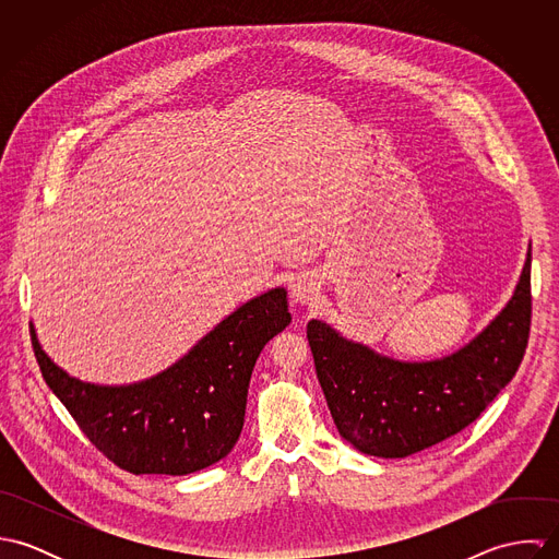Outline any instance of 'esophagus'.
Instances as JSON below:
<instances>
[{
    "label": "esophagus",
    "mask_w": 559,
    "mask_h": 559,
    "mask_svg": "<svg viewBox=\"0 0 559 559\" xmlns=\"http://www.w3.org/2000/svg\"><path fill=\"white\" fill-rule=\"evenodd\" d=\"M319 295L320 286L317 284V280L308 277V275L295 280L290 286V299L297 306H312L319 299Z\"/></svg>",
    "instance_id": "obj_1"
}]
</instances>
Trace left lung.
<instances>
[{
    "label": "left lung",
    "mask_w": 559,
    "mask_h": 559,
    "mask_svg": "<svg viewBox=\"0 0 559 559\" xmlns=\"http://www.w3.org/2000/svg\"><path fill=\"white\" fill-rule=\"evenodd\" d=\"M530 273L532 245L501 312L459 350L437 359H396L344 337L324 320H310L317 377L340 437L368 456L404 459L476 421L525 355Z\"/></svg>",
    "instance_id": "8db88e82"
}]
</instances>
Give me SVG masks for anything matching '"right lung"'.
<instances>
[{"instance_id": "add662e5", "label": "right lung", "mask_w": 559, "mask_h": 559, "mask_svg": "<svg viewBox=\"0 0 559 559\" xmlns=\"http://www.w3.org/2000/svg\"><path fill=\"white\" fill-rule=\"evenodd\" d=\"M290 320L286 288H269L171 366L127 385L71 377L43 350L34 324L29 331L47 385L109 461L135 476H187L219 463L239 441L255 359Z\"/></svg>"}]
</instances>
